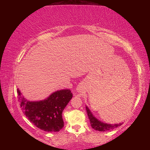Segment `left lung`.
Masks as SVG:
<instances>
[{"instance_id":"obj_1","label":"left lung","mask_w":150,"mask_h":150,"mask_svg":"<svg viewBox=\"0 0 150 150\" xmlns=\"http://www.w3.org/2000/svg\"><path fill=\"white\" fill-rule=\"evenodd\" d=\"M86 110L87 112V115L88 119H89L91 125L92 126V128L94 130L100 131V132H105V131H108L110 130H113L114 128H117V127L120 126L122 125V123H119V124H106V123H103V122H100L98 120L97 118H96L95 116L93 115V114L91 113L89 109L86 106Z\"/></svg>"}]
</instances>
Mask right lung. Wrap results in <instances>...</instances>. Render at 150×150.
Masks as SVG:
<instances>
[{"mask_svg":"<svg viewBox=\"0 0 150 150\" xmlns=\"http://www.w3.org/2000/svg\"><path fill=\"white\" fill-rule=\"evenodd\" d=\"M17 93L22 111L35 126L42 130L55 132L64 126L62 112L73 96L69 89L57 91L46 99L36 102L25 99L18 88Z\"/></svg>","mask_w":150,"mask_h":150,"instance_id":"right-lung-1","label":"right lung"}]
</instances>
